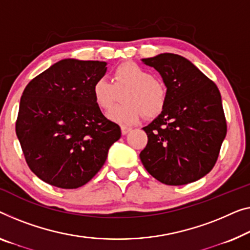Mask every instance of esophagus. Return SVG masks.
I'll return each instance as SVG.
<instances>
[{
	"label": "esophagus",
	"instance_id": "34e87169",
	"mask_svg": "<svg viewBox=\"0 0 250 250\" xmlns=\"http://www.w3.org/2000/svg\"><path fill=\"white\" fill-rule=\"evenodd\" d=\"M130 130H131V128H129V126H125V125H121V132L122 135H126Z\"/></svg>",
	"mask_w": 250,
	"mask_h": 250
}]
</instances>
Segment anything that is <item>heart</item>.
<instances>
[{
  "label": "heart",
  "mask_w": 250,
  "mask_h": 250,
  "mask_svg": "<svg viewBox=\"0 0 250 250\" xmlns=\"http://www.w3.org/2000/svg\"><path fill=\"white\" fill-rule=\"evenodd\" d=\"M122 93L121 105L107 113L111 121L132 125L141 114L154 118L162 112L167 101V88L161 80L133 62L118 65L112 72V83L106 77H100L92 87L93 100L101 111L112 107L117 93Z\"/></svg>",
  "instance_id": "heart-1"
}]
</instances>
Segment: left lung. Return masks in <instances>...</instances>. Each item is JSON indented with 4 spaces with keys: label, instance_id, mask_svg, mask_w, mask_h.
Returning a JSON list of instances; mask_svg holds the SVG:
<instances>
[{
    "label": "left lung",
    "instance_id": "8db88e82",
    "mask_svg": "<svg viewBox=\"0 0 250 250\" xmlns=\"http://www.w3.org/2000/svg\"><path fill=\"white\" fill-rule=\"evenodd\" d=\"M143 62L162 75L167 101L162 113L144 128L148 143L139 155L141 163L166 185L200 180L213 168L227 135L220 92L180 55L161 54Z\"/></svg>",
    "mask_w": 250,
    "mask_h": 250
}]
</instances>
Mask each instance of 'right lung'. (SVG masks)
I'll use <instances>...</instances> for the list:
<instances>
[{
  "instance_id": "obj_1",
  "label": "right lung",
  "mask_w": 250,
  "mask_h": 250,
  "mask_svg": "<svg viewBox=\"0 0 250 250\" xmlns=\"http://www.w3.org/2000/svg\"><path fill=\"white\" fill-rule=\"evenodd\" d=\"M106 62L62 59L29 82L22 93L16 132L25 162L40 180L77 188L102 168L121 129L93 100Z\"/></svg>"
}]
</instances>
